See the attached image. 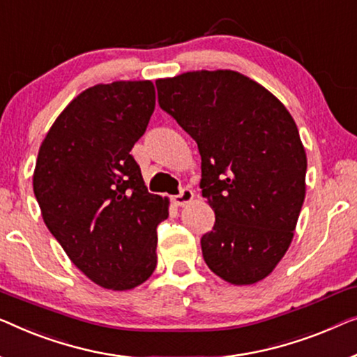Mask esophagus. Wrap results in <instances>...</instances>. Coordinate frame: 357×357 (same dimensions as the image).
I'll return each instance as SVG.
<instances>
[{
  "mask_svg": "<svg viewBox=\"0 0 357 357\" xmlns=\"http://www.w3.org/2000/svg\"><path fill=\"white\" fill-rule=\"evenodd\" d=\"M192 199H194L192 190H190L189 188H184V189H181V192L178 195H174L173 204L178 205V207H183V205L189 204Z\"/></svg>",
  "mask_w": 357,
  "mask_h": 357,
  "instance_id": "34e87169",
  "label": "esophagus"
}]
</instances>
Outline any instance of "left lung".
Wrapping results in <instances>:
<instances>
[{"mask_svg": "<svg viewBox=\"0 0 357 357\" xmlns=\"http://www.w3.org/2000/svg\"><path fill=\"white\" fill-rule=\"evenodd\" d=\"M160 108L197 142L202 197L215 212L205 264L231 284L273 272L293 241L305 197L299 130L267 89L229 69L158 79Z\"/></svg>", "mask_w": 357, "mask_h": 357, "instance_id": "8db88e82", "label": "left lung"}]
</instances>
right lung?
I'll list each match as a JSON object with an SVG mask.
<instances>
[{"label":"right lung","instance_id":"add662e5","mask_svg":"<svg viewBox=\"0 0 357 357\" xmlns=\"http://www.w3.org/2000/svg\"><path fill=\"white\" fill-rule=\"evenodd\" d=\"M155 109L150 80L79 93L38 150L33 194L71 262L93 283L126 291L157 267V227L168 199L150 194L130 150Z\"/></svg>","mask_w":357,"mask_h":357}]
</instances>
